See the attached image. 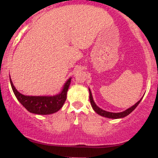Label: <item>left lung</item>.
Listing matches in <instances>:
<instances>
[{"instance_id": "1", "label": "left lung", "mask_w": 158, "mask_h": 158, "mask_svg": "<svg viewBox=\"0 0 158 158\" xmlns=\"http://www.w3.org/2000/svg\"><path fill=\"white\" fill-rule=\"evenodd\" d=\"M88 90H89V93H90V104H91L92 108H94V110H95V111L97 112L98 114H99L100 116H102V117H108V118H111V119L123 118V117H126L127 115H128V114H129L130 113H131V112L135 109L136 107L138 106L139 103L140 102L141 99H143V98H141V99H139L138 102L136 103L135 106H131V108H128V109L124 110V111L119 112V113H112V112L106 111V110H104L101 109L100 108H99V107H98L97 105H96V103L94 102L93 97H92L91 91H90V89H88Z\"/></svg>"}]
</instances>
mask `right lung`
Returning <instances> with one entry per match:
<instances>
[{
    "label": "right lung",
    "mask_w": 158,
    "mask_h": 158,
    "mask_svg": "<svg viewBox=\"0 0 158 158\" xmlns=\"http://www.w3.org/2000/svg\"><path fill=\"white\" fill-rule=\"evenodd\" d=\"M71 78L66 81L60 94L52 97H35V96H25L19 93L13 85L10 79L11 86L18 100L30 113L47 115L56 113L60 110L66 100L67 92L70 86Z\"/></svg>",
    "instance_id": "1"
}]
</instances>
